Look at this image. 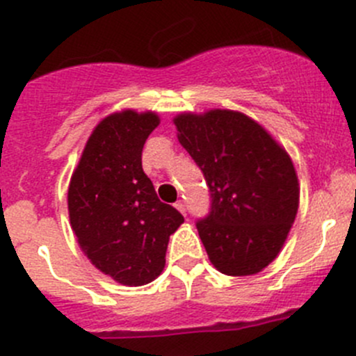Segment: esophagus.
Segmentation results:
<instances>
[{"mask_svg":"<svg viewBox=\"0 0 356 356\" xmlns=\"http://www.w3.org/2000/svg\"><path fill=\"white\" fill-rule=\"evenodd\" d=\"M175 208H177V210L181 211V213L186 215V204H184V201H177V203H175Z\"/></svg>","mask_w":356,"mask_h":356,"instance_id":"esophagus-1","label":"esophagus"}]
</instances>
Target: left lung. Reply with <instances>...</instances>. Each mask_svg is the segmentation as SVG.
I'll return each mask as SVG.
<instances>
[{"mask_svg": "<svg viewBox=\"0 0 356 356\" xmlns=\"http://www.w3.org/2000/svg\"><path fill=\"white\" fill-rule=\"evenodd\" d=\"M174 124L211 193L210 213L196 222L208 258L225 275L258 274L284 246L300 204L288 152L241 111H184Z\"/></svg>", "mask_w": 356, "mask_h": 356, "instance_id": "8db88e82", "label": "left lung"}]
</instances>
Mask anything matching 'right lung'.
Wrapping results in <instances>:
<instances>
[{
	"instance_id": "right-lung-1",
	"label": "right lung",
	"mask_w": 356,
	"mask_h": 356,
	"mask_svg": "<svg viewBox=\"0 0 356 356\" xmlns=\"http://www.w3.org/2000/svg\"><path fill=\"white\" fill-rule=\"evenodd\" d=\"M155 111H115L89 136L68 186V217L92 265L124 286L155 281L184 217L158 200L141 153Z\"/></svg>"
}]
</instances>
